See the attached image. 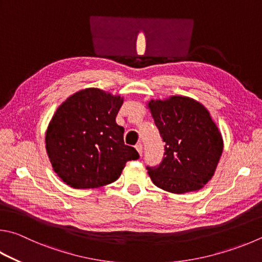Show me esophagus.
Here are the masks:
<instances>
[{"mask_svg": "<svg viewBox=\"0 0 262 262\" xmlns=\"http://www.w3.org/2000/svg\"><path fill=\"white\" fill-rule=\"evenodd\" d=\"M135 149H136L137 152H139V154L142 156V151H143V145H142V143H137V144L135 145Z\"/></svg>", "mask_w": 262, "mask_h": 262, "instance_id": "1", "label": "esophagus"}]
</instances>
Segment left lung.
<instances>
[{
	"mask_svg": "<svg viewBox=\"0 0 262 262\" xmlns=\"http://www.w3.org/2000/svg\"><path fill=\"white\" fill-rule=\"evenodd\" d=\"M165 142L163 161L147 173L157 187L172 193L202 189L212 179L223 140L207 108L193 98L170 96L147 104Z\"/></svg>",
	"mask_w": 262,
	"mask_h": 262,
	"instance_id": "1",
	"label": "left lung"
}]
</instances>
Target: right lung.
Listing matches in <instances>:
<instances>
[{
  "label": "right lung",
  "mask_w": 262,
  "mask_h": 262,
  "mask_svg": "<svg viewBox=\"0 0 262 262\" xmlns=\"http://www.w3.org/2000/svg\"><path fill=\"white\" fill-rule=\"evenodd\" d=\"M123 98L98 88L73 94L57 108L46 133V149L55 173L75 189L110 184L128 160L140 158L123 142L116 117Z\"/></svg>",
  "instance_id": "obj_1"
}]
</instances>
